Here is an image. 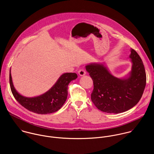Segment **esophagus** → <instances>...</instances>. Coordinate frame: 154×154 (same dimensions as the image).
I'll return each mask as SVG.
<instances>
[{"mask_svg":"<svg viewBox=\"0 0 154 154\" xmlns=\"http://www.w3.org/2000/svg\"><path fill=\"white\" fill-rule=\"evenodd\" d=\"M79 74L80 76H84L86 74V71L85 69H80L79 71Z\"/></svg>","mask_w":154,"mask_h":154,"instance_id":"34e87169","label":"esophagus"}]
</instances>
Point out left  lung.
Segmentation results:
<instances>
[{"label":"left lung","mask_w":154,"mask_h":154,"mask_svg":"<svg viewBox=\"0 0 154 154\" xmlns=\"http://www.w3.org/2000/svg\"><path fill=\"white\" fill-rule=\"evenodd\" d=\"M129 58L132 63L130 72L122 78L114 76L105 63H91L85 66L93 82V103L102 112H125L140 100L146 86V76L140 57L133 49Z\"/></svg>","instance_id":"1"}]
</instances>
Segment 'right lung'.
Segmentation results:
<instances>
[{"label": "right lung", "instance_id": "add662e5", "mask_svg": "<svg viewBox=\"0 0 154 154\" xmlns=\"http://www.w3.org/2000/svg\"><path fill=\"white\" fill-rule=\"evenodd\" d=\"M77 78V75L75 73H63L46 92L37 96L26 97L15 89L11 69L9 72L10 87L15 99L27 109L38 114H47L58 111L66 100L69 83Z\"/></svg>", "mask_w": 154, "mask_h": 154}]
</instances>
